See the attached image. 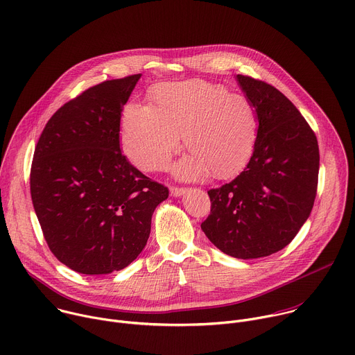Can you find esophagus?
<instances>
[{
  "label": "esophagus",
  "instance_id": "esophagus-1",
  "mask_svg": "<svg viewBox=\"0 0 355 355\" xmlns=\"http://www.w3.org/2000/svg\"><path fill=\"white\" fill-rule=\"evenodd\" d=\"M186 191H187V189H186V187H171V194H172V196H175V197L183 196Z\"/></svg>",
  "mask_w": 355,
  "mask_h": 355
}]
</instances>
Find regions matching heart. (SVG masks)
Returning <instances> with one entry per match:
<instances>
[{"label": "heart", "mask_w": 355, "mask_h": 355, "mask_svg": "<svg viewBox=\"0 0 355 355\" xmlns=\"http://www.w3.org/2000/svg\"><path fill=\"white\" fill-rule=\"evenodd\" d=\"M123 144L134 165L164 169L180 147V134L191 151L178 166L183 179L212 171L227 178L250 159L257 138V112L245 96L204 81L158 88L153 106L131 103L123 113Z\"/></svg>", "instance_id": "heart-1"}]
</instances>
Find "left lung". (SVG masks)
<instances>
[{
  "mask_svg": "<svg viewBox=\"0 0 355 355\" xmlns=\"http://www.w3.org/2000/svg\"><path fill=\"white\" fill-rule=\"evenodd\" d=\"M236 80L254 105L253 154L232 182L208 190L211 211L201 230L224 253L257 259L286 248L308 220L318 190V139L293 102L272 85Z\"/></svg>",
  "mask_w": 355,
  "mask_h": 355,
  "instance_id": "1",
  "label": "left lung"
}]
</instances>
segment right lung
Returning <instances> with one entry per match:
<instances>
[{
  "mask_svg": "<svg viewBox=\"0 0 355 355\" xmlns=\"http://www.w3.org/2000/svg\"><path fill=\"white\" fill-rule=\"evenodd\" d=\"M141 74L105 81L47 121L31 168V196L51 253L83 274H109L143 252L169 190L120 150V119Z\"/></svg>",
  "mask_w": 355,
  "mask_h": 355,
  "instance_id": "1",
  "label": "right lung"
}]
</instances>
